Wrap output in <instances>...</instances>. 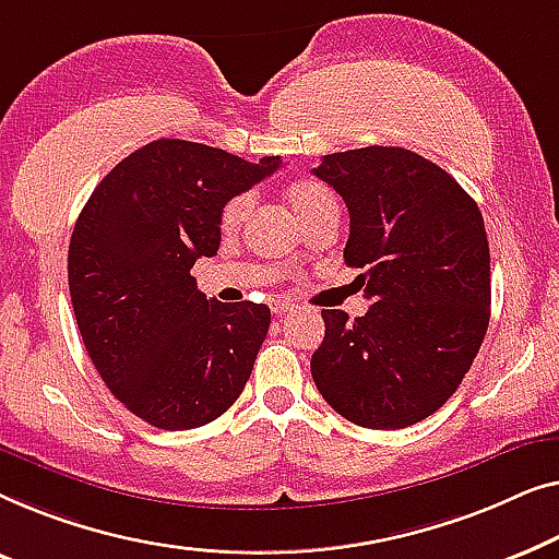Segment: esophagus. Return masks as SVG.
Returning a JSON list of instances; mask_svg holds the SVG:
<instances>
[{"label":"esophagus","mask_w":559,"mask_h":559,"mask_svg":"<svg viewBox=\"0 0 559 559\" xmlns=\"http://www.w3.org/2000/svg\"><path fill=\"white\" fill-rule=\"evenodd\" d=\"M273 313H288V311H294V304H288V301H273Z\"/></svg>","instance_id":"34e87169"}]
</instances>
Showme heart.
I'll return each mask as SVG.
<instances>
[{
	"label": "heart",
	"mask_w": 559,
	"mask_h": 559,
	"mask_svg": "<svg viewBox=\"0 0 559 559\" xmlns=\"http://www.w3.org/2000/svg\"><path fill=\"white\" fill-rule=\"evenodd\" d=\"M286 200L304 225H311L313 219L324 215V212L336 210L334 194L329 192L321 182H313V179H298V182H290L286 187ZM248 210H250V194H235V198L225 202L223 212H219V227H223L225 233H235L242 225V219H246Z\"/></svg>",
	"instance_id": "heart-1"
}]
</instances>
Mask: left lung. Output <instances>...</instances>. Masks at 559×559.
<instances>
[{
    "mask_svg": "<svg viewBox=\"0 0 559 559\" xmlns=\"http://www.w3.org/2000/svg\"><path fill=\"white\" fill-rule=\"evenodd\" d=\"M313 175L347 202L344 263L365 269L357 278L372 298L355 321L321 311L313 382L355 426H415L459 390L489 326L481 212L445 169L403 146L326 154Z\"/></svg>",
    "mask_w": 559,
    "mask_h": 559,
    "instance_id": "left-lung-1",
    "label": "left lung"
}]
</instances>
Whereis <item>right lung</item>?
I'll use <instances>...</instances> for the list:
<instances>
[{
  "mask_svg": "<svg viewBox=\"0 0 559 559\" xmlns=\"http://www.w3.org/2000/svg\"><path fill=\"white\" fill-rule=\"evenodd\" d=\"M278 167V156L253 164L159 139L116 164L78 215L68 248L78 329L106 388L148 426H207L246 388L271 309L207 298L190 271L217 253L225 202Z\"/></svg>",
  "mask_w": 559,
  "mask_h": 559,
  "instance_id": "obj_1",
  "label": "right lung"
}]
</instances>
